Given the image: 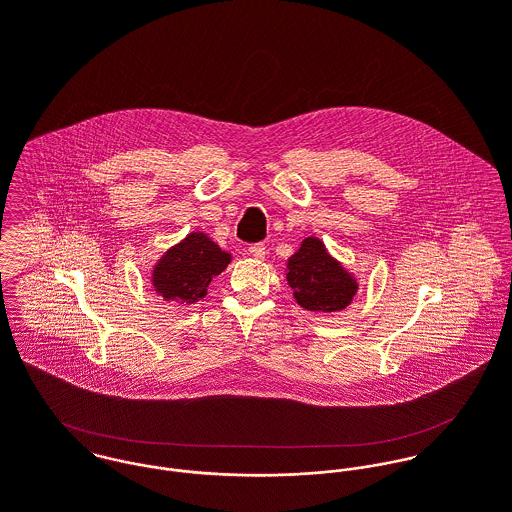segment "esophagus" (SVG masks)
<instances>
[{"mask_svg": "<svg viewBox=\"0 0 512 512\" xmlns=\"http://www.w3.org/2000/svg\"><path fill=\"white\" fill-rule=\"evenodd\" d=\"M248 252H250L254 258H264V254H266V246H264L262 242H258V244H250V246H248Z\"/></svg>", "mask_w": 512, "mask_h": 512, "instance_id": "1", "label": "esophagus"}]
</instances>
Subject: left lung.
Here are the masks:
<instances>
[{"instance_id":"1","label":"left lung","mask_w":512,"mask_h":512,"mask_svg":"<svg viewBox=\"0 0 512 512\" xmlns=\"http://www.w3.org/2000/svg\"><path fill=\"white\" fill-rule=\"evenodd\" d=\"M286 278L295 301L307 311H341L359 290L357 280L313 236L288 260Z\"/></svg>"}]
</instances>
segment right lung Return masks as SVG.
<instances>
[{
  "instance_id": "right-lung-1",
  "label": "right lung",
  "mask_w": 512,
  "mask_h": 512,
  "mask_svg": "<svg viewBox=\"0 0 512 512\" xmlns=\"http://www.w3.org/2000/svg\"><path fill=\"white\" fill-rule=\"evenodd\" d=\"M228 262L230 254L220 250L207 234L191 232L161 256L151 282L167 301L195 303L207 295L209 284Z\"/></svg>"
}]
</instances>
